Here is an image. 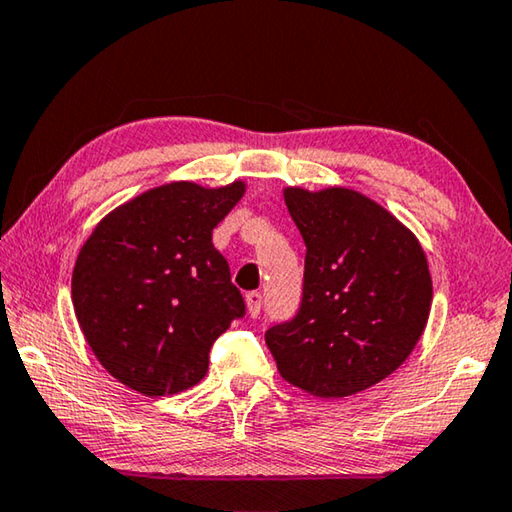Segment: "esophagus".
<instances>
[{"instance_id":"1","label":"esophagus","mask_w":512,"mask_h":512,"mask_svg":"<svg viewBox=\"0 0 512 512\" xmlns=\"http://www.w3.org/2000/svg\"><path fill=\"white\" fill-rule=\"evenodd\" d=\"M246 305H248V314L257 318L259 314H262V305H264V298L262 293L259 291H248L246 293Z\"/></svg>"}]
</instances>
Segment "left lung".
Segmentation results:
<instances>
[{"label":"left lung","mask_w":512,"mask_h":512,"mask_svg":"<svg viewBox=\"0 0 512 512\" xmlns=\"http://www.w3.org/2000/svg\"><path fill=\"white\" fill-rule=\"evenodd\" d=\"M307 246L296 316L266 345L289 384L318 397L375 386L402 366L431 309L427 257L391 212L343 187L284 189Z\"/></svg>","instance_id":"8db88e82"}]
</instances>
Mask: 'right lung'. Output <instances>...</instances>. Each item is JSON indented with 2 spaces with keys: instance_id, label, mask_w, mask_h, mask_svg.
Returning <instances> with one entry per match:
<instances>
[{
  "instance_id": "obj_1",
  "label": "right lung",
  "mask_w": 512,
  "mask_h": 512,
  "mask_svg": "<svg viewBox=\"0 0 512 512\" xmlns=\"http://www.w3.org/2000/svg\"><path fill=\"white\" fill-rule=\"evenodd\" d=\"M244 183L205 189L169 183L108 214L72 275L76 318L112 377L151 397L198 384L212 343L246 316L212 230Z\"/></svg>"
}]
</instances>
